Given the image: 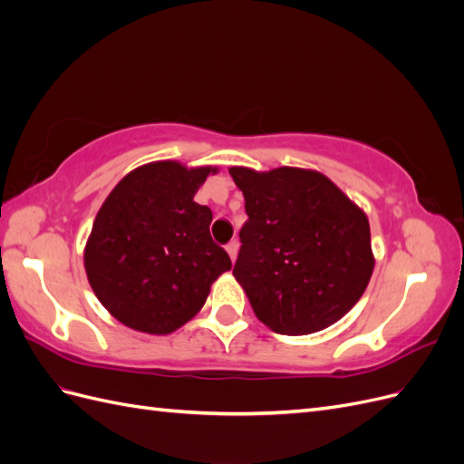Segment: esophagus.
<instances>
[{
    "instance_id": "34e87169",
    "label": "esophagus",
    "mask_w": 464,
    "mask_h": 464,
    "mask_svg": "<svg viewBox=\"0 0 464 464\" xmlns=\"http://www.w3.org/2000/svg\"><path fill=\"white\" fill-rule=\"evenodd\" d=\"M237 247H240V244H237V240H232V242L227 246V251H228V256H230L232 263H234L236 257H237Z\"/></svg>"
}]
</instances>
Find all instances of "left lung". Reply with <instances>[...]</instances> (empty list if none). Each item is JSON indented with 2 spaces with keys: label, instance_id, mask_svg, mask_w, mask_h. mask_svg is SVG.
Returning a JSON list of instances; mask_svg holds the SVG:
<instances>
[{
  "label": "left lung",
  "instance_id": "left-lung-1",
  "mask_svg": "<svg viewBox=\"0 0 464 464\" xmlns=\"http://www.w3.org/2000/svg\"><path fill=\"white\" fill-rule=\"evenodd\" d=\"M247 222L234 265L259 321L280 334H310L344 317L373 273L363 210L317 170L232 166Z\"/></svg>",
  "mask_w": 464,
  "mask_h": 464
}]
</instances>
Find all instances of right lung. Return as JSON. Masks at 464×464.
<instances>
[{
    "mask_svg": "<svg viewBox=\"0 0 464 464\" xmlns=\"http://www.w3.org/2000/svg\"><path fill=\"white\" fill-rule=\"evenodd\" d=\"M217 166L157 160L125 174L96 213L85 246L89 285L125 327L170 334L232 269L210 237L213 213L193 198Z\"/></svg>",
    "mask_w": 464,
    "mask_h": 464,
    "instance_id": "obj_1",
    "label": "right lung"
}]
</instances>
